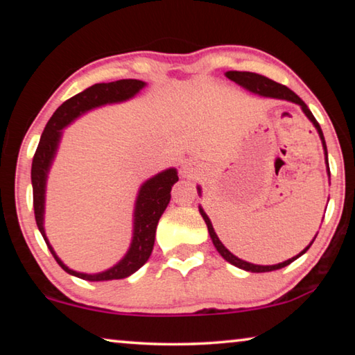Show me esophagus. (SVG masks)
Wrapping results in <instances>:
<instances>
[{
    "label": "esophagus",
    "mask_w": 355,
    "mask_h": 355,
    "mask_svg": "<svg viewBox=\"0 0 355 355\" xmlns=\"http://www.w3.org/2000/svg\"><path fill=\"white\" fill-rule=\"evenodd\" d=\"M180 173H182V177L184 178H196L200 173V167L197 166L194 161H186L182 166V169H180Z\"/></svg>",
    "instance_id": "1"
}]
</instances>
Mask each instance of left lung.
<instances>
[{
    "mask_svg": "<svg viewBox=\"0 0 355 355\" xmlns=\"http://www.w3.org/2000/svg\"><path fill=\"white\" fill-rule=\"evenodd\" d=\"M225 76L228 78V80L235 81L238 86H241L243 89H245V91H249L252 94L255 95H260V97H266V98H277V100H286V101H291V103H296L300 106V110H302V112L307 116V119L310 120L311 123H313V127L316 128L318 135H320V139H321V144H322V150H324V163H326V169H327V175L330 177V169H329V156H327V147H326V141H324V135H322V130L320 127V123L316 122V119L313 117V114H311V111L309 110V106L304 103L302 100H300L296 94H294L291 89H288L286 86H284V84H279L275 83L272 80H269V78L263 76V75H258V73H252V71H235V70H230L227 71ZM197 192H199V196H202V188L200 186H197ZM199 211L202 214L203 220H205V224L208 227V233H209V238H211V241L214 244L216 250L219 252L220 257L224 258L225 261H228L230 264H233V266H236L239 269H244V271H249V272H269V271H275V269H282L288 266V264L293 263L294 260H297V258L300 255H304L305 252H307L310 249V245L313 244L315 238L311 239V243L305 248L302 252H299V254L296 257L290 258V260L286 261H282V263H277V264H254V263H249V261H244L241 260V258H238L236 255H233L230 250H228L224 244L220 243L219 236L216 235L214 228H213V224L211 220H209L208 214L203 211V208L199 205Z\"/></svg>",
    "mask_w": 355,
    "mask_h": 355,
    "instance_id": "8db88e82",
    "label": "left lung"
}]
</instances>
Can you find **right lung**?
I'll return each mask as SVG.
<instances>
[{
	"mask_svg": "<svg viewBox=\"0 0 355 355\" xmlns=\"http://www.w3.org/2000/svg\"><path fill=\"white\" fill-rule=\"evenodd\" d=\"M147 83L139 80H119L112 83H98L94 86L87 87L86 91L76 94L75 97L69 98L67 101L58 107L53 114L51 119L48 120L44 133L40 136V142L35 150L31 167V183H33V200H34V214L35 222H37L39 232L44 236L48 249L55 257L59 266L65 272L75 277L89 282H106V280H117L130 277L137 269L142 268L144 264L152 255L156 225L161 214L164 213L171 202V191L172 186L178 182V172L175 167L161 171L156 175L150 177L141 184L137 191L135 211H133V236H131L130 248L127 254L123 255L122 260H119L112 268L106 271L87 274L78 272L70 269L53 249L45 233V194H46V182L48 173L53 166V161L56 158L59 144H61L64 128H67L70 123H73L76 119H80L84 114L97 110V107L106 105L123 103L135 98Z\"/></svg>",
	"mask_w": 355,
	"mask_h": 355,
	"instance_id": "right-lung-1",
	"label": "right lung"
}]
</instances>
